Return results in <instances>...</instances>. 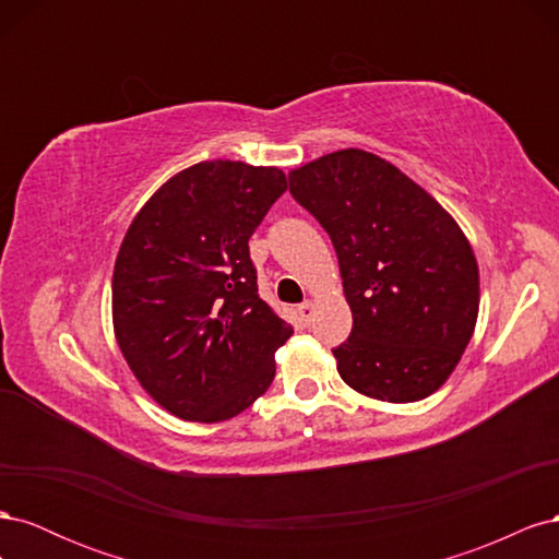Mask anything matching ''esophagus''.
<instances>
[{
  "instance_id": "1",
  "label": "esophagus",
  "mask_w": 559,
  "mask_h": 559,
  "mask_svg": "<svg viewBox=\"0 0 559 559\" xmlns=\"http://www.w3.org/2000/svg\"><path fill=\"white\" fill-rule=\"evenodd\" d=\"M296 312H298V317H300L302 321H310V317H312V312H314V300L308 298L306 302H300V306L296 308Z\"/></svg>"
}]
</instances>
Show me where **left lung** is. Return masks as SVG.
Segmentation results:
<instances>
[{
  "label": "left lung",
  "mask_w": 559,
  "mask_h": 559,
  "mask_svg": "<svg viewBox=\"0 0 559 559\" xmlns=\"http://www.w3.org/2000/svg\"><path fill=\"white\" fill-rule=\"evenodd\" d=\"M324 226L354 326L337 373L368 399L413 403L441 389L476 329L478 261L460 224L396 165L343 148L289 173Z\"/></svg>",
  "instance_id": "8db88e82"
}]
</instances>
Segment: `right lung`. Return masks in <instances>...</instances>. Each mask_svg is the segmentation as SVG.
I'll list each match as a JSON object with an SVG mask.
<instances>
[{"mask_svg": "<svg viewBox=\"0 0 559 559\" xmlns=\"http://www.w3.org/2000/svg\"><path fill=\"white\" fill-rule=\"evenodd\" d=\"M280 167L202 160L132 218L111 282L116 343L167 413L226 421L275 378L294 329L259 298L249 238L286 191Z\"/></svg>", "mask_w": 559, "mask_h": 559, "instance_id": "1", "label": "right lung"}]
</instances>
